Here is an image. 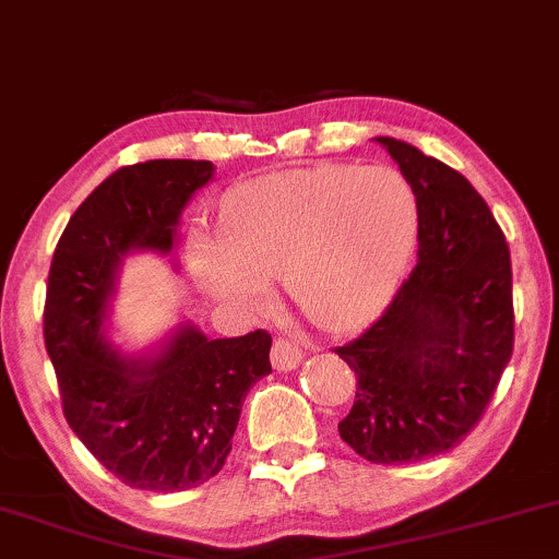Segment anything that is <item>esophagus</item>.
<instances>
[{"mask_svg": "<svg viewBox=\"0 0 559 559\" xmlns=\"http://www.w3.org/2000/svg\"><path fill=\"white\" fill-rule=\"evenodd\" d=\"M301 359H305V354H301V348L294 344V341L284 338V335L273 341L271 361H273V367L278 369V372H288V369H297L301 365Z\"/></svg>", "mask_w": 559, "mask_h": 559, "instance_id": "34e87169", "label": "esophagus"}]
</instances>
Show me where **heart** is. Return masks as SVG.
I'll list each match as a JSON object with an SVG mask.
<instances>
[{"instance_id":"heart-1","label":"heart","mask_w":559,"mask_h":559,"mask_svg":"<svg viewBox=\"0 0 559 559\" xmlns=\"http://www.w3.org/2000/svg\"><path fill=\"white\" fill-rule=\"evenodd\" d=\"M416 221L412 185L390 166L278 171L228 194L221 231H192L190 265L213 297L245 307L284 275L292 305L320 331L341 333L393 294Z\"/></svg>"}]
</instances>
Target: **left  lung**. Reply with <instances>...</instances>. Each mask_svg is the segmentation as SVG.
Returning <instances> with one entry per match:
<instances>
[{"instance_id":"8db88e82","label":"left lung","mask_w":559,"mask_h":559,"mask_svg":"<svg viewBox=\"0 0 559 559\" xmlns=\"http://www.w3.org/2000/svg\"><path fill=\"white\" fill-rule=\"evenodd\" d=\"M416 194L419 262L365 333L335 348L356 372L338 432L372 463L461 445L513 356V267L472 181L419 147L378 138Z\"/></svg>"}]
</instances>
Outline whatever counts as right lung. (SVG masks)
Segmentation results:
<instances>
[{"mask_svg":"<svg viewBox=\"0 0 559 559\" xmlns=\"http://www.w3.org/2000/svg\"><path fill=\"white\" fill-rule=\"evenodd\" d=\"M211 177V160L122 166L72 213L53 250L44 341L64 419L132 489L181 492L218 474L247 390L271 374L265 331L211 341L181 325L151 359L122 356L100 333L124 254H169L181 211Z\"/></svg>","mask_w":559,"mask_h":559,"instance_id":"1","label":"right lung"}]
</instances>
